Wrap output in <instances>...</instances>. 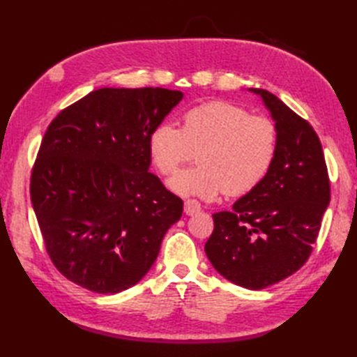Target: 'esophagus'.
<instances>
[{
    "instance_id": "1",
    "label": "esophagus",
    "mask_w": 357,
    "mask_h": 357,
    "mask_svg": "<svg viewBox=\"0 0 357 357\" xmlns=\"http://www.w3.org/2000/svg\"><path fill=\"white\" fill-rule=\"evenodd\" d=\"M201 211V204L195 199H188L184 202V213L188 216H193Z\"/></svg>"
}]
</instances>
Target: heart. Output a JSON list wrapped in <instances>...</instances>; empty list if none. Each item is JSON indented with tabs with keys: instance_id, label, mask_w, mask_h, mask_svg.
Returning <instances> with one entry per match:
<instances>
[{
	"instance_id": "1",
	"label": "heart",
	"mask_w": 357,
	"mask_h": 357,
	"mask_svg": "<svg viewBox=\"0 0 357 357\" xmlns=\"http://www.w3.org/2000/svg\"><path fill=\"white\" fill-rule=\"evenodd\" d=\"M278 127L265 116H252L238 104L210 101L185 112L183 127L158 124L149 135V156L167 176L198 151L195 169L169 181L184 198L211 201L221 193L247 195L267 176L278 153Z\"/></svg>"
}]
</instances>
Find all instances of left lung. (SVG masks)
<instances>
[{"label":"left lung","mask_w":357,"mask_h":357,"mask_svg":"<svg viewBox=\"0 0 357 357\" xmlns=\"http://www.w3.org/2000/svg\"><path fill=\"white\" fill-rule=\"evenodd\" d=\"M261 95L276 121V159L262 183L213 215L206 255L219 275L262 290L298 271L313 252L330 204V178L314 128L278 96Z\"/></svg>","instance_id":"left-lung-1"}]
</instances>
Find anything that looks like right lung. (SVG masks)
I'll return each instance as SVG.
<instances>
[{"label":"right lung","instance_id":"obj_1","mask_svg":"<svg viewBox=\"0 0 357 357\" xmlns=\"http://www.w3.org/2000/svg\"><path fill=\"white\" fill-rule=\"evenodd\" d=\"M181 100L162 87H104L49 124L30 199L45 252L72 282L119 293L153 265L184 202L149 172V135Z\"/></svg>","mask_w":357,"mask_h":357}]
</instances>
